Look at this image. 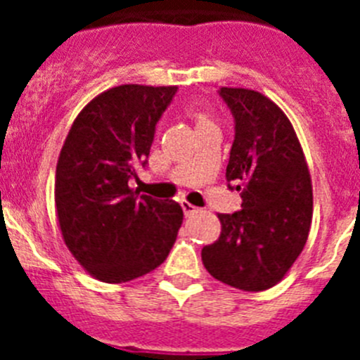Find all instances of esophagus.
I'll return each instance as SVG.
<instances>
[{
    "label": "esophagus",
    "instance_id": "obj_1",
    "mask_svg": "<svg viewBox=\"0 0 360 360\" xmlns=\"http://www.w3.org/2000/svg\"><path fill=\"white\" fill-rule=\"evenodd\" d=\"M182 209H184V212H186V216H193L195 212L200 211L198 207H195V205L189 202H182Z\"/></svg>",
    "mask_w": 360,
    "mask_h": 360
}]
</instances>
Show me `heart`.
I'll return each mask as SVG.
<instances>
[{"mask_svg": "<svg viewBox=\"0 0 360 360\" xmlns=\"http://www.w3.org/2000/svg\"><path fill=\"white\" fill-rule=\"evenodd\" d=\"M189 115L193 117L196 124V129L205 128V126H216L214 120H212L211 113L207 110H203V108H191Z\"/></svg>", "mask_w": 360, "mask_h": 360, "instance_id": "1", "label": "heart"}]
</instances>
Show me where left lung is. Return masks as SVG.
<instances>
[{
	"instance_id": "8db88e82",
	"label": "left lung",
	"mask_w": 360,
	"mask_h": 360,
	"mask_svg": "<svg viewBox=\"0 0 360 360\" xmlns=\"http://www.w3.org/2000/svg\"><path fill=\"white\" fill-rule=\"evenodd\" d=\"M236 120L227 180L241 209L218 214L219 238L202 249L203 266L229 287L262 292L285 278L311 225V178L285 111L249 88H219Z\"/></svg>"
}]
</instances>
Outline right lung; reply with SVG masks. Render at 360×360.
I'll use <instances>...</instances> for the list:
<instances>
[{
    "mask_svg": "<svg viewBox=\"0 0 360 360\" xmlns=\"http://www.w3.org/2000/svg\"><path fill=\"white\" fill-rule=\"evenodd\" d=\"M176 86L122 84L81 110L56 169L61 236L79 265L104 283L149 274L169 254L184 211L129 187L146 165L158 119Z\"/></svg>",
    "mask_w": 360,
    "mask_h": 360,
    "instance_id": "obj_1",
    "label": "right lung"
}]
</instances>
